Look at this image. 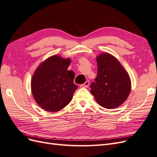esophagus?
Wrapping results in <instances>:
<instances>
[{"label":"esophagus","instance_id":"1","mask_svg":"<svg viewBox=\"0 0 157 157\" xmlns=\"http://www.w3.org/2000/svg\"><path fill=\"white\" fill-rule=\"evenodd\" d=\"M89 84H90V82L88 80V81L85 82L84 84L80 85V87H81V88H88V86H89Z\"/></svg>","mask_w":157,"mask_h":157}]
</instances>
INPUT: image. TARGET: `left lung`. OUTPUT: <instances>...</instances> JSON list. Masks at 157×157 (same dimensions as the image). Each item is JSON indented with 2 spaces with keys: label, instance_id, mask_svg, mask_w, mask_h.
Here are the masks:
<instances>
[{
  "label": "left lung",
  "instance_id": "obj_1",
  "mask_svg": "<svg viewBox=\"0 0 157 157\" xmlns=\"http://www.w3.org/2000/svg\"><path fill=\"white\" fill-rule=\"evenodd\" d=\"M96 61L98 75L90 85V92L101 107H118L130 93V76L115 57L107 52L98 56Z\"/></svg>",
  "mask_w": 157,
  "mask_h": 157
}]
</instances>
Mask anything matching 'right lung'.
Here are the masks:
<instances>
[{"label":"right lung","instance_id":"add662e5","mask_svg":"<svg viewBox=\"0 0 157 157\" xmlns=\"http://www.w3.org/2000/svg\"><path fill=\"white\" fill-rule=\"evenodd\" d=\"M71 58L59 55L49 57L36 68L31 80V92L35 101L48 112L67 106L78 86L73 82L75 73L68 71Z\"/></svg>","mask_w":157,"mask_h":157}]
</instances>
